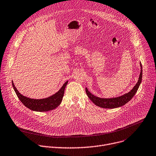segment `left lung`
I'll return each instance as SVG.
<instances>
[{"label":"left lung","instance_id":"obj_1","mask_svg":"<svg viewBox=\"0 0 156 156\" xmlns=\"http://www.w3.org/2000/svg\"><path fill=\"white\" fill-rule=\"evenodd\" d=\"M140 65V73L139 78V80L136 85L134 86V87L127 93H126L120 97H115V98H102L100 97H97L93 94L88 90L87 88H85L87 95L88 98L92 101V102L97 106H98L101 108H115L117 107H122L124 105H126L127 102H129L136 94L140 85L142 81V64Z\"/></svg>","mask_w":156,"mask_h":156}]
</instances>
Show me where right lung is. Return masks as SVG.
Masks as SVG:
<instances>
[{
  "instance_id": "obj_1",
  "label": "right lung",
  "mask_w": 156,
  "mask_h": 156,
  "mask_svg": "<svg viewBox=\"0 0 156 156\" xmlns=\"http://www.w3.org/2000/svg\"><path fill=\"white\" fill-rule=\"evenodd\" d=\"M68 81H66L63 84V87L55 94L46 98L43 99L29 98L23 96L18 91L12 81V84L17 97L24 105V106L31 110L36 112H48L55 109L60 105L62 100H63L65 89L68 84Z\"/></svg>"
}]
</instances>
